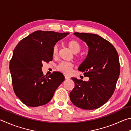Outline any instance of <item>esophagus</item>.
I'll use <instances>...</instances> for the list:
<instances>
[{
	"label": "esophagus",
	"instance_id": "34e87169",
	"mask_svg": "<svg viewBox=\"0 0 131 131\" xmlns=\"http://www.w3.org/2000/svg\"><path fill=\"white\" fill-rule=\"evenodd\" d=\"M64 77H65L66 79H70V77L69 76H68V75H66Z\"/></svg>",
	"mask_w": 131,
	"mask_h": 131
}]
</instances>
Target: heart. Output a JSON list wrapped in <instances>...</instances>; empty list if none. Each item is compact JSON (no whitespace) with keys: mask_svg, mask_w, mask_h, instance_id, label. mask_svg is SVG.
Here are the masks:
<instances>
[{"mask_svg":"<svg viewBox=\"0 0 131 131\" xmlns=\"http://www.w3.org/2000/svg\"><path fill=\"white\" fill-rule=\"evenodd\" d=\"M67 45L70 49L72 50L73 53H79L81 50V45L78 41L75 40H70L68 42ZM59 51V47L57 45H55L53 48L52 50V54L53 56H56L58 53ZM73 68V64L70 62H66L63 61L60 63L58 66H57V70L59 71L62 72L64 73V74H69L70 73L71 71Z\"/></svg>","mask_w":131,"mask_h":131,"instance_id":"b5f03b06","label":"heart"}]
</instances>
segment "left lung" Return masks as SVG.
I'll list each match as a JSON object with an SVG mask.
<instances>
[{"label":"left lung","instance_id":"left-lung-1","mask_svg":"<svg viewBox=\"0 0 131 131\" xmlns=\"http://www.w3.org/2000/svg\"><path fill=\"white\" fill-rule=\"evenodd\" d=\"M74 34L89 47L88 56L78 70L84 72L89 81L72 78L75 87L70 93V100L79 108L97 109L110 99L115 90L120 72L117 52L111 42L97 34Z\"/></svg>","mask_w":131,"mask_h":131}]
</instances>
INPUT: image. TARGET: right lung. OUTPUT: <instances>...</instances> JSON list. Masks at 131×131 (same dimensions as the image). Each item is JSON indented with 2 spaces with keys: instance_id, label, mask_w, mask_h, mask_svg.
I'll return each mask as SVG.
<instances>
[{
  "instance_id": "1",
  "label": "right lung",
  "mask_w": 131,
  "mask_h": 131,
  "mask_svg": "<svg viewBox=\"0 0 131 131\" xmlns=\"http://www.w3.org/2000/svg\"><path fill=\"white\" fill-rule=\"evenodd\" d=\"M69 33L37 30L23 38L16 46L10 62L14 91L25 105L42 106L49 102L64 75L53 72L48 77L42 71V63L53 59V48Z\"/></svg>"
}]
</instances>
